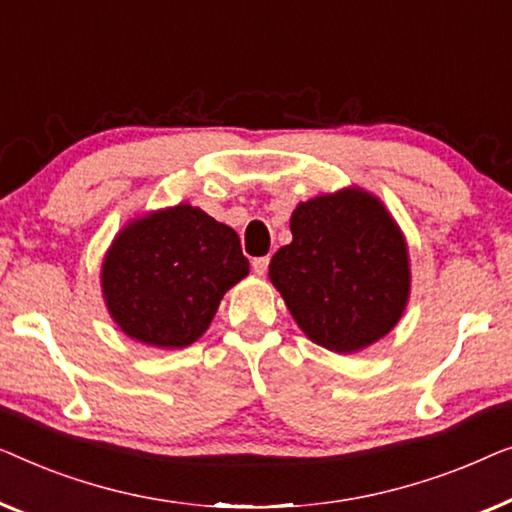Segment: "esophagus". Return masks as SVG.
<instances>
[{"instance_id":"esophagus-1","label":"esophagus","mask_w":512,"mask_h":512,"mask_svg":"<svg viewBox=\"0 0 512 512\" xmlns=\"http://www.w3.org/2000/svg\"><path fill=\"white\" fill-rule=\"evenodd\" d=\"M266 269H269V257H255L253 259V271L257 276H264Z\"/></svg>"}]
</instances>
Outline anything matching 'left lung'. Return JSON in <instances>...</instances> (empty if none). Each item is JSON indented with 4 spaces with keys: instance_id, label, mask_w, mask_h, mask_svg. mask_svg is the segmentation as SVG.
<instances>
[{
    "instance_id": "obj_1",
    "label": "left lung",
    "mask_w": 512,
    "mask_h": 512,
    "mask_svg": "<svg viewBox=\"0 0 512 512\" xmlns=\"http://www.w3.org/2000/svg\"><path fill=\"white\" fill-rule=\"evenodd\" d=\"M290 232L269 278L313 343L352 355L397 327L410 299V255L380 197L350 185L299 201Z\"/></svg>"
}]
</instances>
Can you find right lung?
<instances>
[{
  "instance_id": "obj_1",
  "label": "right lung",
  "mask_w": 512,
  "mask_h": 512,
  "mask_svg": "<svg viewBox=\"0 0 512 512\" xmlns=\"http://www.w3.org/2000/svg\"><path fill=\"white\" fill-rule=\"evenodd\" d=\"M239 234L192 204L132 218L102 259V297L115 325L160 350L192 345L227 290L248 276Z\"/></svg>"
}]
</instances>
